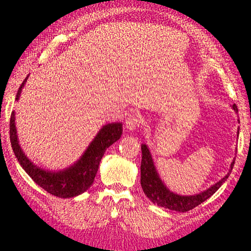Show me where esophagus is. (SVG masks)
Segmentation results:
<instances>
[{"mask_svg":"<svg viewBox=\"0 0 251 251\" xmlns=\"http://www.w3.org/2000/svg\"><path fill=\"white\" fill-rule=\"evenodd\" d=\"M139 118H138V116L135 113H132L129 114V116L126 118L125 120V128L127 129V131H134L135 128L139 126Z\"/></svg>","mask_w":251,"mask_h":251,"instance_id":"34e87169","label":"esophagus"}]
</instances>
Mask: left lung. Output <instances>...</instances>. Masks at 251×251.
I'll return each instance as SVG.
<instances>
[{
    "label": "left lung",
    "mask_w": 251,
    "mask_h": 251,
    "mask_svg": "<svg viewBox=\"0 0 251 251\" xmlns=\"http://www.w3.org/2000/svg\"><path fill=\"white\" fill-rule=\"evenodd\" d=\"M232 108L236 112H238L236 105L232 106ZM234 164L235 160H232L231 166H230L231 169H230L229 174L223 179H221L218 183H216L215 185H212L211 188L206 190V191L196 196H179L171 192L169 189H166V186L164 185L157 171H155L153 160H152L148 146L142 145V165H140V175L142 176H140V184H142V188L145 195L148 196L149 200L153 204H157L158 206H162V208L165 209L175 210V211L186 212L189 210L196 208L197 205H200L204 201L208 200L221 188L222 184L226 180V178L231 174Z\"/></svg>",
    "instance_id": "left-lung-1"
}]
</instances>
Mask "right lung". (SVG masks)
<instances>
[{
  "label": "right lung",
  "instance_id": "right-lung-1",
  "mask_svg": "<svg viewBox=\"0 0 251 251\" xmlns=\"http://www.w3.org/2000/svg\"><path fill=\"white\" fill-rule=\"evenodd\" d=\"M25 81H27V77L24 80L19 91H17L16 100L19 99L21 89ZM9 125L11 148H13V151L19 163L21 164L25 171L29 175V177L35 181L37 185L41 186L43 190L50 192V195L60 198L74 197V196L82 194L88 188H91L103 153L112 144L120 139L123 134V124L113 123L105 125L100 129L99 133L94 138L91 145L88 146V149L86 150L79 162L65 170V171L48 172L43 171L36 165H34L22 152L19 142H17L14 112H11Z\"/></svg>",
  "mask_w": 251,
  "mask_h": 251
}]
</instances>
